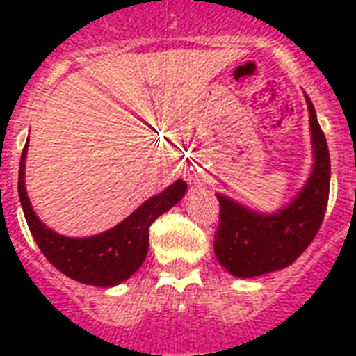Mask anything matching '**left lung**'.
<instances>
[{
    "instance_id": "obj_1",
    "label": "left lung",
    "mask_w": 356,
    "mask_h": 356,
    "mask_svg": "<svg viewBox=\"0 0 356 356\" xmlns=\"http://www.w3.org/2000/svg\"><path fill=\"white\" fill-rule=\"evenodd\" d=\"M307 97L314 147V168L298 197L273 214H259L218 194L220 223L214 253L234 277H259L282 270L299 259L320 231L329 201L331 159L312 102Z\"/></svg>"
}]
</instances>
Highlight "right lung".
I'll return each instance as SVG.
<instances>
[{
  "label": "right lung",
  "mask_w": 356,
  "mask_h": 356,
  "mask_svg": "<svg viewBox=\"0 0 356 356\" xmlns=\"http://www.w3.org/2000/svg\"><path fill=\"white\" fill-rule=\"evenodd\" d=\"M25 155L27 144L19 161L18 194L31 234L44 257L58 271L74 281L92 286H116L133 275L147 254L151 223L177 205L186 192V183L179 179L164 192L140 205L116 227L96 236L68 238L47 229L33 211L25 192Z\"/></svg>",
  "instance_id": "obj_1"
}]
</instances>
